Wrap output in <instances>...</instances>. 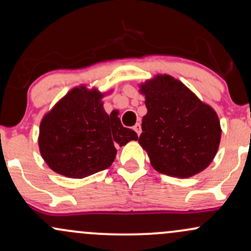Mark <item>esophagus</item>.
<instances>
[{
	"instance_id": "34e87169",
	"label": "esophagus",
	"mask_w": 251,
	"mask_h": 251,
	"mask_svg": "<svg viewBox=\"0 0 251 251\" xmlns=\"http://www.w3.org/2000/svg\"><path fill=\"white\" fill-rule=\"evenodd\" d=\"M133 129L135 132H137L138 135H140V133H142V126H140L139 123H137L135 125L133 126Z\"/></svg>"
}]
</instances>
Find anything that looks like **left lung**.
<instances>
[{
    "mask_svg": "<svg viewBox=\"0 0 251 251\" xmlns=\"http://www.w3.org/2000/svg\"><path fill=\"white\" fill-rule=\"evenodd\" d=\"M139 88L148 113L143 117L138 143L155 171L189 178L208 168L222 134L215 109L168 74H158Z\"/></svg>",
    "mask_w": 251,
    "mask_h": 251,
    "instance_id": "8db88e82",
    "label": "left lung"
}]
</instances>
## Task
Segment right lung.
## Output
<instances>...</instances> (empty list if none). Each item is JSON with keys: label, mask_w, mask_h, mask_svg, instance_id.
<instances>
[{"label": "right lung", "mask_w": 251, "mask_h": 251, "mask_svg": "<svg viewBox=\"0 0 251 251\" xmlns=\"http://www.w3.org/2000/svg\"><path fill=\"white\" fill-rule=\"evenodd\" d=\"M105 96L80 85L42 118L40 153L54 172L75 179L88 177L112 165L117 146L138 139L134 131L122 125L117 112L106 113Z\"/></svg>", "instance_id": "right-lung-1"}]
</instances>
